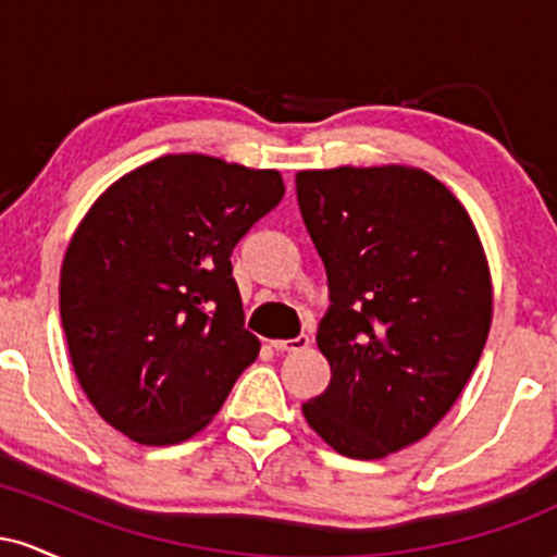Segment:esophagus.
<instances>
[{
	"mask_svg": "<svg viewBox=\"0 0 557 557\" xmlns=\"http://www.w3.org/2000/svg\"><path fill=\"white\" fill-rule=\"evenodd\" d=\"M270 345L274 350H280V354H298V350L309 348V335H298L293 341H272Z\"/></svg>",
	"mask_w": 557,
	"mask_h": 557,
	"instance_id": "obj_1",
	"label": "esophagus"
}]
</instances>
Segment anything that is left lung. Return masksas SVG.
Returning a JSON list of instances; mask_svg holds the SVG:
<instances>
[{
    "label": "left lung",
    "instance_id": "8db88e82",
    "mask_svg": "<svg viewBox=\"0 0 557 557\" xmlns=\"http://www.w3.org/2000/svg\"><path fill=\"white\" fill-rule=\"evenodd\" d=\"M296 194L330 287L317 345L332 376L304 417L341 456L385 458L430 434L474 374L492 322L482 240L417 168L304 170Z\"/></svg>",
    "mask_w": 557,
    "mask_h": 557
}]
</instances>
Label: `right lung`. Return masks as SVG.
<instances>
[{
    "instance_id": "add662e5",
    "label": "right lung",
    "mask_w": 557,
    "mask_h": 557,
    "mask_svg": "<svg viewBox=\"0 0 557 557\" xmlns=\"http://www.w3.org/2000/svg\"><path fill=\"white\" fill-rule=\"evenodd\" d=\"M283 196L277 170L168 154L96 198L62 261L60 314L107 424L175 445L214 419L259 356L230 257Z\"/></svg>"
}]
</instances>
